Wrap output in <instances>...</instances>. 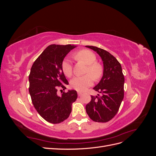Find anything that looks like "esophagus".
Returning a JSON list of instances; mask_svg holds the SVG:
<instances>
[{
  "mask_svg": "<svg viewBox=\"0 0 156 156\" xmlns=\"http://www.w3.org/2000/svg\"><path fill=\"white\" fill-rule=\"evenodd\" d=\"M77 94H78V96H81L82 95V92H79Z\"/></svg>",
  "mask_w": 156,
  "mask_h": 156,
  "instance_id": "obj_1",
  "label": "esophagus"
}]
</instances>
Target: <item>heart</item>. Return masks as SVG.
I'll return each mask as SVG.
<instances>
[{
    "instance_id": "1",
    "label": "heart",
    "mask_w": 156,
    "mask_h": 156,
    "mask_svg": "<svg viewBox=\"0 0 156 156\" xmlns=\"http://www.w3.org/2000/svg\"><path fill=\"white\" fill-rule=\"evenodd\" d=\"M75 58L82 61L87 65L85 70L86 75L81 77H75L70 82V85L73 89L79 92H83L93 84L94 79H100L103 73V69L101 66L96 63V56L92 51L88 50H82L75 55ZM62 69L65 75L72 77L73 74V68L69 58H65L62 62Z\"/></svg>"
}]
</instances>
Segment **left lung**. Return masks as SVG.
I'll return each mask as SVG.
<instances>
[{
    "mask_svg": "<svg viewBox=\"0 0 156 156\" xmlns=\"http://www.w3.org/2000/svg\"><path fill=\"white\" fill-rule=\"evenodd\" d=\"M85 47L96 52L103 64V76L93 88L101 95L91 96L90 102L86 105V111L93 121L107 122L116 115L124 98V77L122 66L108 51L95 46Z\"/></svg>",
    "mask_w": 156,
    "mask_h": 156,
    "instance_id": "obj_1",
    "label": "left lung"
}]
</instances>
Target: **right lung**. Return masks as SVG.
Instances as JSON below:
<instances>
[{
    "label": "right lung",
    "instance_id": "1",
    "mask_svg": "<svg viewBox=\"0 0 156 156\" xmlns=\"http://www.w3.org/2000/svg\"><path fill=\"white\" fill-rule=\"evenodd\" d=\"M76 45H50L35 60L29 77V93L33 105L40 115L52 124H58L69 117L72 105L77 98L74 90L57 94L58 88L64 90L69 84L62 69L65 56Z\"/></svg>",
    "mask_w": 156,
    "mask_h": 156
}]
</instances>
